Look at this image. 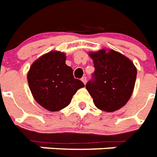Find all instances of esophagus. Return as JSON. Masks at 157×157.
<instances>
[{"label":"esophagus","instance_id":"obj_1","mask_svg":"<svg viewBox=\"0 0 157 157\" xmlns=\"http://www.w3.org/2000/svg\"><path fill=\"white\" fill-rule=\"evenodd\" d=\"M81 80H82V82L84 83V84H86V77H82V78H81Z\"/></svg>","mask_w":157,"mask_h":157}]
</instances>
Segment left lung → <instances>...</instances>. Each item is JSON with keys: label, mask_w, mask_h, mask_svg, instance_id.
I'll return each instance as SVG.
<instances>
[{"label": "left lung", "mask_w": 157, "mask_h": 157, "mask_svg": "<svg viewBox=\"0 0 157 157\" xmlns=\"http://www.w3.org/2000/svg\"><path fill=\"white\" fill-rule=\"evenodd\" d=\"M95 71L86 88L96 107L105 112L120 109L130 100L135 87L137 70L124 55L111 49L90 52Z\"/></svg>", "instance_id": "left-lung-1"}]
</instances>
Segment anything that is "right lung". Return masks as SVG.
I'll return each mask as SVG.
<instances>
[{
  "label": "right lung",
  "instance_id": "add662e5",
  "mask_svg": "<svg viewBox=\"0 0 157 157\" xmlns=\"http://www.w3.org/2000/svg\"><path fill=\"white\" fill-rule=\"evenodd\" d=\"M66 54L52 51L38 58L27 74V82L34 99L46 109L55 112L70 105L78 89L84 84L75 78L66 64Z\"/></svg>",
  "mask_w": 157,
  "mask_h": 157
}]
</instances>
